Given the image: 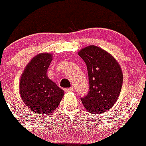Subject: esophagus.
I'll return each mask as SVG.
<instances>
[{"mask_svg":"<svg viewBox=\"0 0 146 146\" xmlns=\"http://www.w3.org/2000/svg\"><path fill=\"white\" fill-rule=\"evenodd\" d=\"M64 91H65L66 92H72V91H74V88L73 87H71V88H65V89H64Z\"/></svg>","mask_w":146,"mask_h":146,"instance_id":"obj_1","label":"esophagus"}]
</instances>
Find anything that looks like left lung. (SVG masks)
Listing matches in <instances>:
<instances>
[{"instance_id": "8db88e82", "label": "left lung", "mask_w": 146, "mask_h": 146, "mask_svg": "<svg viewBox=\"0 0 146 146\" xmlns=\"http://www.w3.org/2000/svg\"><path fill=\"white\" fill-rule=\"evenodd\" d=\"M87 66L89 91L81 98L88 112L98 115L115 105L122 86L121 67L109 52L96 46H88L78 52Z\"/></svg>"}]
</instances>
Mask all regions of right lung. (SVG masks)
I'll return each mask as SVG.
<instances>
[{"mask_svg": "<svg viewBox=\"0 0 146 146\" xmlns=\"http://www.w3.org/2000/svg\"><path fill=\"white\" fill-rule=\"evenodd\" d=\"M50 53H39L25 67L19 82V94L34 115H48L59 106L64 91L47 76Z\"/></svg>", "mask_w": 146, "mask_h": 146, "instance_id": "1", "label": "right lung"}]
</instances>
